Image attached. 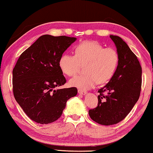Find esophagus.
I'll use <instances>...</instances> for the list:
<instances>
[{"label":"esophagus","instance_id":"obj_1","mask_svg":"<svg viewBox=\"0 0 153 153\" xmlns=\"http://www.w3.org/2000/svg\"><path fill=\"white\" fill-rule=\"evenodd\" d=\"M78 93L79 94H83V95H84V94H86V92L82 91V90H81V89H78Z\"/></svg>","mask_w":153,"mask_h":153}]
</instances>
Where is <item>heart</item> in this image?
I'll return each instance as SVG.
<instances>
[{
    "label": "heart",
    "mask_w": 153,
    "mask_h": 153,
    "mask_svg": "<svg viewBox=\"0 0 153 153\" xmlns=\"http://www.w3.org/2000/svg\"><path fill=\"white\" fill-rule=\"evenodd\" d=\"M119 62L116 49L103 46L95 41H86L74 48V56L63 54L59 60V66L68 76H74L84 65V75L70 79L69 84L81 90L93 88L98 83L108 82L114 75Z\"/></svg>",
    "instance_id": "heart-1"
}]
</instances>
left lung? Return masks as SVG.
Returning a JSON list of instances; mask_svg holds the SVG:
<instances>
[{
  "label": "left lung",
  "instance_id": "left-lung-1",
  "mask_svg": "<svg viewBox=\"0 0 153 153\" xmlns=\"http://www.w3.org/2000/svg\"><path fill=\"white\" fill-rule=\"evenodd\" d=\"M119 54L113 77L98 91V105L89 110L91 118L102 125L117 124L128 115L140 95L142 67L135 54L120 37L110 35Z\"/></svg>",
  "mask_w": 153,
  "mask_h": 153
}]
</instances>
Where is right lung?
Masks as SVG:
<instances>
[{"mask_svg":"<svg viewBox=\"0 0 153 153\" xmlns=\"http://www.w3.org/2000/svg\"><path fill=\"white\" fill-rule=\"evenodd\" d=\"M76 40L67 36H41L20 55L13 68L14 97L36 123L48 124L59 119L68 99L77 93L76 87L54 89L66 83L59 60Z\"/></svg>","mask_w":153,"mask_h":153,"instance_id":"right-lung-1","label":"right lung"}]
</instances>
